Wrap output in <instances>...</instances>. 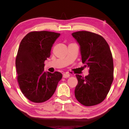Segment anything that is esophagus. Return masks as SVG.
Returning <instances> with one entry per match:
<instances>
[{
	"mask_svg": "<svg viewBox=\"0 0 129 129\" xmlns=\"http://www.w3.org/2000/svg\"><path fill=\"white\" fill-rule=\"evenodd\" d=\"M70 76V74H68V73H64V74H63V77H64V78H67V77H69Z\"/></svg>",
	"mask_w": 129,
	"mask_h": 129,
	"instance_id": "1",
	"label": "esophagus"
}]
</instances>
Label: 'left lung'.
I'll use <instances>...</instances> for the list:
<instances>
[{
    "label": "left lung",
    "mask_w": 129,
    "mask_h": 129,
    "mask_svg": "<svg viewBox=\"0 0 129 129\" xmlns=\"http://www.w3.org/2000/svg\"><path fill=\"white\" fill-rule=\"evenodd\" d=\"M80 46L82 61L89 68L85 77L76 74L78 81L76 98L84 106L98 105L106 98L113 81V59L107 42L101 36L88 31L72 33Z\"/></svg>",
    "instance_id": "obj_1"
}]
</instances>
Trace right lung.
I'll return each mask as SVG.
<instances>
[{
  "label": "right lung",
  "instance_id": "right-lung-1",
  "mask_svg": "<svg viewBox=\"0 0 129 129\" xmlns=\"http://www.w3.org/2000/svg\"><path fill=\"white\" fill-rule=\"evenodd\" d=\"M59 36L54 32H31L20 42L16 58L18 82L24 96L34 103L52 97L62 78L59 72L44 71V61L50 56L52 46Z\"/></svg>",
  "mask_w": 129,
  "mask_h": 129
}]
</instances>
